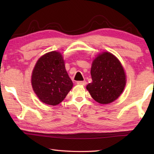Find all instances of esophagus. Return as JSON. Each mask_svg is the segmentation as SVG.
<instances>
[{
    "label": "esophagus",
    "instance_id": "34e87169",
    "mask_svg": "<svg viewBox=\"0 0 154 154\" xmlns=\"http://www.w3.org/2000/svg\"><path fill=\"white\" fill-rule=\"evenodd\" d=\"M77 83L78 85H85L87 84V82L85 81H81V82H77Z\"/></svg>",
    "mask_w": 154,
    "mask_h": 154
}]
</instances>
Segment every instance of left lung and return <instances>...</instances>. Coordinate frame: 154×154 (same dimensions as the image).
<instances>
[{
	"instance_id": "obj_1",
	"label": "left lung",
	"mask_w": 154,
	"mask_h": 154,
	"mask_svg": "<svg viewBox=\"0 0 154 154\" xmlns=\"http://www.w3.org/2000/svg\"><path fill=\"white\" fill-rule=\"evenodd\" d=\"M92 82L86 89L96 102L107 105L117 100L126 84V75L120 61L113 54L103 51L94 58L90 71Z\"/></svg>"
}]
</instances>
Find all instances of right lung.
Wrapping results in <instances>:
<instances>
[{"mask_svg":"<svg viewBox=\"0 0 154 154\" xmlns=\"http://www.w3.org/2000/svg\"><path fill=\"white\" fill-rule=\"evenodd\" d=\"M59 51H52L36 61L31 75L34 92L41 102L56 106L60 103L73 86Z\"/></svg>","mask_w":154,"mask_h":154,"instance_id":"right-lung-1","label":"right lung"}]
</instances>
